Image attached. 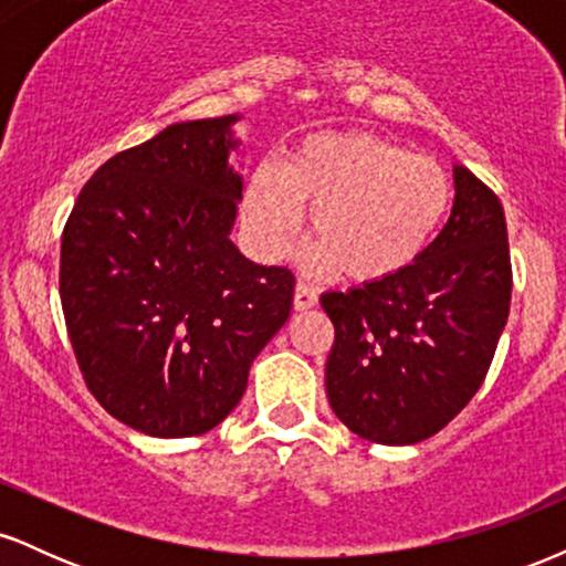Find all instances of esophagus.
Wrapping results in <instances>:
<instances>
[{"label": "esophagus", "mask_w": 566, "mask_h": 566, "mask_svg": "<svg viewBox=\"0 0 566 566\" xmlns=\"http://www.w3.org/2000/svg\"><path fill=\"white\" fill-rule=\"evenodd\" d=\"M292 303H295V311H308V308H314L316 303H319V295H316V290L311 287V284L297 282L295 284V297H292Z\"/></svg>", "instance_id": "esophagus-1"}]
</instances>
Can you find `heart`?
Wrapping results in <instances>:
<instances>
[{"label": "heart", "instance_id": "heart-1", "mask_svg": "<svg viewBox=\"0 0 566 566\" xmlns=\"http://www.w3.org/2000/svg\"><path fill=\"white\" fill-rule=\"evenodd\" d=\"M311 205L316 271L380 282L407 271L431 247L452 205L439 161L415 157L373 133L311 135L287 167L261 161L244 188V229L265 261L287 255Z\"/></svg>", "mask_w": 566, "mask_h": 566}]
</instances>
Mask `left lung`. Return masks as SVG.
Returning a JSON list of instances; mask_svg holds the SVG:
<instances>
[{"mask_svg":"<svg viewBox=\"0 0 566 566\" xmlns=\"http://www.w3.org/2000/svg\"><path fill=\"white\" fill-rule=\"evenodd\" d=\"M503 205L454 167L452 216L407 271L324 292L335 327L327 399L348 431L378 444H418L460 412L495 356L511 308Z\"/></svg>","mask_w":566,"mask_h":566,"instance_id":"8db88e82","label":"left lung"}]
</instances>
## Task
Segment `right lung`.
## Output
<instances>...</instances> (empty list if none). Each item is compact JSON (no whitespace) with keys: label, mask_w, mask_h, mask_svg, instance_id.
Returning <instances> with one entry per match:
<instances>
[{"label":"right lung","mask_w":566,"mask_h":566,"mask_svg":"<svg viewBox=\"0 0 566 566\" xmlns=\"http://www.w3.org/2000/svg\"><path fill=\"white\" fill-rule=\"evenodd\" d=\"M239 116L170 125L97 167L61 239V303L90 394L159 439L199 437L242 399L287 322L295 276L247 261L229 233Z\"/></svg>","instance_id":"right-lung-1"}]
</instances>
